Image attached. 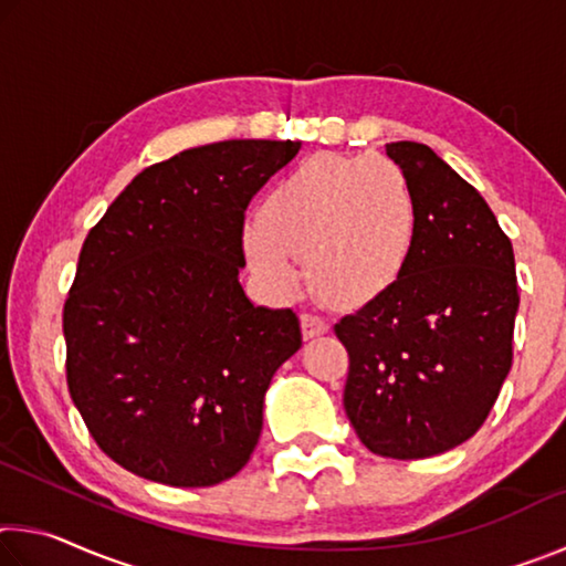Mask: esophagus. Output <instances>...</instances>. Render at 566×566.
I'll list each match as a JSON object with an SVG mask.
<instances>
[{
    "instance_id": "esophagus-1",
    "label": "esophagus",
    "mask_w": 566,
    "mask_h": 566,
    "mask_svg": "<svg viewBox=\"0 0 566 566\" xmlns=\"http://www.w3.org/2000/svg\"><path fill=\"white\" fill-rule=\"evenodd\" d=\"M327 329H329L327 319H322V317H317V314H312V312H304L302 314V332H304L306 339L319 337V334H324Z\"/></svg>"
}]
</instances>
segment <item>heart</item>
<instances>
[{
    "mask_svg": "<svg viewBox=\"0 0 566 566\" xmlns=\"http://www.w3.org/2000/svg\"><path fill=\"white\" fill-rule=\"evenodd\" d=\"M417 237V195L395 161L322 151L270 189L260 219L244 229V247L274 284L292 286L294 260H306L319 296L361 306L401 280Z\"/></svg>",
    "mask_w": 566,
    "mask_h": 566,
    "instance_id": "1",
    "label": "heart"
}]
</instances>
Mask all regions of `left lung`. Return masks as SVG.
I'll list each match as a JSON object with an SVG mask.
<instances>
[{"label":"left lung","mask_w":566,"mask_h":566,"mask_svg":"<svg viewBox=\"0 0 566 566\" xmlns=\"http://www.w3.org/2000/svg\"><path fill=\"white\" fill-rule=\"evenodd\" d=\"M419 205L415 256L379 300L334 324L347 347L344 409L379 457L424 459L467 442L512 369L514 252L482 195L427 145L391 142Z\"/></svg>","instance_id":"obj_1"}]
</instances>
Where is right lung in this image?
I'll list each match as a JSON object with an SVG mask.
<instances>
[{
    "label": "right lung",
    "mask_w": 566,
    "mask_h": 566,
    "mask_svg": "<svg viewBox=\"0 0 566 566\" xmlns=\"http://www.w3.org/2000/svg\"><path fill=\"white\" fill-rule=\"evenodd\" d=\"M296 151L290 139L179 151L134 177L84 239L62 317L66 387L127 472L212 486L260 442L264 391L302 332L239 284L244 212Z\"/></svg>",
    "instance_id": "1"
}]
</instances>
